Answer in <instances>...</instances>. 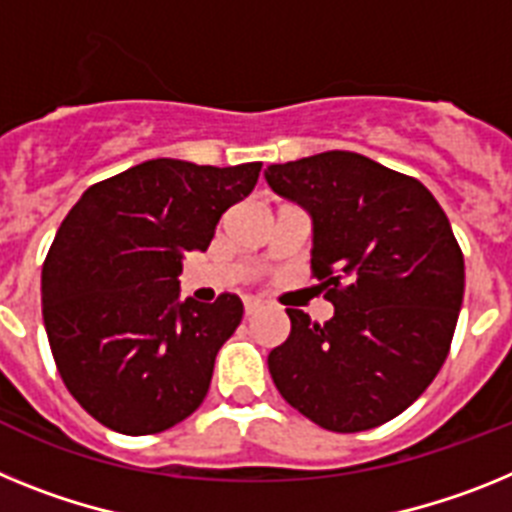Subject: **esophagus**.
I'll use <instances>...</instances> for the list:
<instances>
[{
  "instance_id": "esophagus-1",
  "label": "esophagus",
  "mask_w": 512,
  "mask_h": 512,
  "mask_svg": "<svg viewBox=\"0 0 512 512\" xmlns=\"http://www.w3.org/2000/svg\"><path fill=\"white\" fill-rule=\"evenodd\" d=\"M260 301L257 299H244V317H252L255 311H260Z\"/></svg>"
}]
</instances>
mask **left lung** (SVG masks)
<instances>
[{
    "label": "left lung",
    "mask_w": 512,
    "mask_h": 512,
    "mask_svg": "<svg viewBox=\"0 0 512 512\" xmlns=\"http://www.w3.org/2000/svg\"><path fill=\"white\" fill-rule=\"evenodd\" d=\"M265 180L311 216V273L330 322L286 309L291 335L268 368L291 407L335 433L397 417L451 348L464 255L425 185L355 151L270 164Z\"/></svg>",
    "instance_id": "obj_1"
}]
</instances>
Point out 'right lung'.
<instances>
[{
    "label": "right lung",
    "instance_id": "1",
    "mask_svg": "<svg viewBox=\"0 0 512 512\" xmlns=\"http://www.w3.org/2000/svg\"><path fill=\"white\" fill-rule=\"evenodd\" d=\"M262 162L149 159L97 182L66 213L43 262V324L71 397L123 435H151L206 399L242 301H180L185 252H206L221 213Z\"/></svg>",
    "mask_w": 512,
    "mask_h": 512
}]
</instances>
